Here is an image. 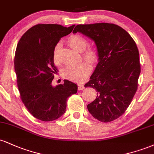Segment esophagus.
I'll list each match as a JSON object with an SVG mask.
<instances>
[{"mask_svg": "<svg viewBox=\"0 0 154 154\" xmlns=\"http://www.w3.org/2000/svg\"><path fill=\"white\" fill-rule=\"evenodd\" d=\"M85 88V85L83 84H78V90L80 91V90H83Z\"/></svg>", "mask_w": 154, "mask_h": 154, "instance_id": "34e87169", "label": "esophagus"}]
</instances>
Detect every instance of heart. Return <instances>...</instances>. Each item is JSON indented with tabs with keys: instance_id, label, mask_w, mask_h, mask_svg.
Instances as JSON below:
<instances>
[{
	"instance_id": "b5f03b06",
	"label": "heart",
	"mask_w": 154,
	"mask_h": 154,
	"mask_svg": "<svg viewBox=\"0 0 154 154\" xmlns=\"http://www.w3.org/2000/svg\"><path fill=\"white\" fill-rule=\"evenodd\" d=\"M69 45L72 48L79 52H82V57L89 61L91 63H95L98 61V54L93 48H85L88 45V41L84 37L78 34L70 35L67 39ZM59 49L60 44L57 43L55 45L53 51V60L56 64L59 63ZM91 65L87 61H84L78 64L71 65L67 66L63 71V75L66 79L75 82H82L86 78L91 71Z\"/></svg>"
}]
</instances>
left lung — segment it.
Here are the masks:
<instances>
[{
    "label": "left lung",
    "mask_w": 154,
    "mask_h": 154,
    "mask_svg": "<svg viewBox=\"0 0 154 154\" xmlns=\"http://www.w3.org/2000/svg\"><path fill=\"white\" fill-rule=\"evenodd\" d=\"M94 40L98 63L85 87L97 92L88 105L93 117L109 122L127 110L137 89L140 74L139 51L135 42L121 26L109 23L79 24L74 29Z\"/></svg>",
    "instance_id": "1"
}]
</instances>
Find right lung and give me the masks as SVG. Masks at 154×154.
Here are the masks:
<instances>
[{
	"label": "right lung",
	"instance_id": "obj_1",
	"mask_svg": "<svg viewBox=\"0 0 154 154\" xmlns=\"http://www.w3.org/2000/svg\"><path fill=\"white\" fill-rule=\"evenodd\" d=\"M75 26L37 24L17 44L14 69L20 98L32 115L41 121L61 117L66 111L67 98L77 91V85L67 79L56 87L51 85L58 72L53 60L54 48Z\"/></svg>",
	"mask_w": 154,
	"mask_h": 154
}]
</instances>
